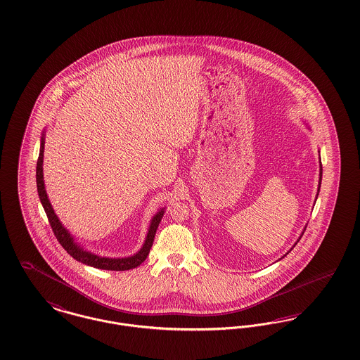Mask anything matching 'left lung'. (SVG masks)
<instances>
[{
	"label": "left lung",
	"mask_w": 360,
	"mask_h": 360,
	"mask_svg": "<svg viewBox=\"0 0 360 360\" xmlns=\"http://www.w3.org/2000/svg\"><path fill=\"white\" fill-rule=\"evenodd\" d=\"M319 163H321V158H319ZM321 181H322V165H319V181H318L317 197H318V193H319V188H321ZM306 227H307V226H306ZM306 227H304V229H303V231H302V233H300V236H299V238H297V240H296L295 245H296V243H297V242H299V239H300V238H302V235H303V233H304V230H306ZM295 245H294V246H292V248H291V249H290V252H291V250H292V249H294V248H295ZM290 252H288V253H290ZM288 253L284 254V255H283V257H281V258H284V257H285V255H287V254H288ZM281 258H280V259H281Z\"/></svg>",
	"instance_id": "1"
}]
</instances>
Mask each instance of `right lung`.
Here are the masks:
<instances>
[{
    "instance_id": "add662e5",
    "label": "right lung",
    "mask_w": 360,
    "mask_h": 360,
    "mask_svg": "<svg viewBox=\"0 0 360 360\" xmlns=\"http://www.w3.org/2000/svg\"><path fill=\"white\" fill-rule=\"evenodd\" d=\"M43 152H44V130H43L42 137H41V149H39V158H38V163H37V188H38V194H39V198L42 202L43 210L47 214L49 223L54 231L57 240L61 243V246L66 250V253L70 254L76 261H79L82 264L98 268V269H105V271H129V269L137 268L141 262H144L150 248H152L155 233H156V230L159 227V223L165 214L166 208H160L150 219L146 240L137 253L133 254L130 257H125V258H108V257H102L98 254L91 253V252L85 250L80 243H77L75 240L73 235L65 229L64 224L60 221L58 216L56 214V212L50 204V200L47 197L46 188H44V179H43Z\"/></svg>"
}]
</instances>
